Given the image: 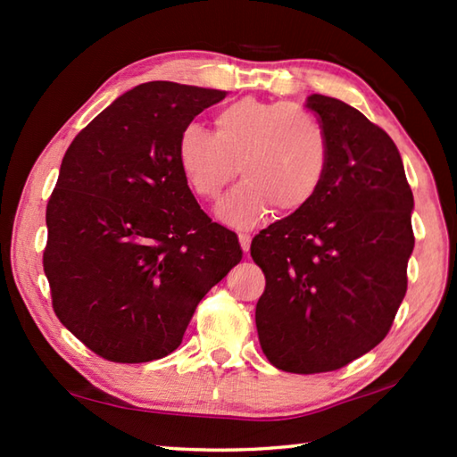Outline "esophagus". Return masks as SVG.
Wrapping results in <instances>:
<instances>
[{
  "label": "esophagus",
  "mask_w": 457,
  "mask_h": 457,
  "mask_svg": "<svg viewBox=\"0 0 457 457\" xmlns=\"http://www.w3.org/2000/svg\"><path fill=\"white\" fill-rule=\"evenodd\" d=\"M237 239H239V245H242L244 252H250V244H252V236L245 234V231H239L237 234Z\"/></svg>",
  "instance_id": "34e87169"
}]
</instances>
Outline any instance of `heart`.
Returning <instances> with one entry per match:
<instances>
[{"instance_id": "obj_1", "label": "heart", "mask_w": 457, "mask_h": 457, "mask_svg": "<svg viewBox=\"0 0 457 457\" xmlns=\"http://www.w3.org/2000/svg\"><path fill=\"white\" fill-rule=\"evenodd\" d=\"M177 165L201 199L223 197L215 213L234 228H252L272 213L298 212L319 193L328 165L327 135L311 112L290 103L239 98L215 114L213 135L185 127L177 138Z\"/></svg>"}]
</instances>
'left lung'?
<instances>
[{
    "mask_svg": "<svg viewBox=\"0 0 457 457\" xmlns=\"http://www.w3.org/2000/svg\"><path fill=\"white\" fill-rule=\"evenodd\" d=\"M328 143L319 193L252 239L266 276L262 351L286 373H327L381 343L407 292L413 193L395 143L357 108L311 95Z\"/></svg>",
    "mask_w": 457,
    "mask_h": 457,
    "instance_id": "8db88e82",
    "label": "left lung"
}]
</instances>
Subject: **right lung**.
<instances>
[{
    "mask_svg": "<svg viewBox=\"0 0 457 457\" xmlns=\"http://www.w3.org/2000/svg\"><path fill=\"white\" fill-rule=\"evenodd\" d=\"M228 92L146 82L82 129L46 207L44 272L60 322L112 362L163 359L242 260L177 165V138Z\"/></svg>",
    "mask_w": 457,
    "mask_h": 457,
    "instance_id": "add662e5",
    "label": "right lung"
}]
</instances>
